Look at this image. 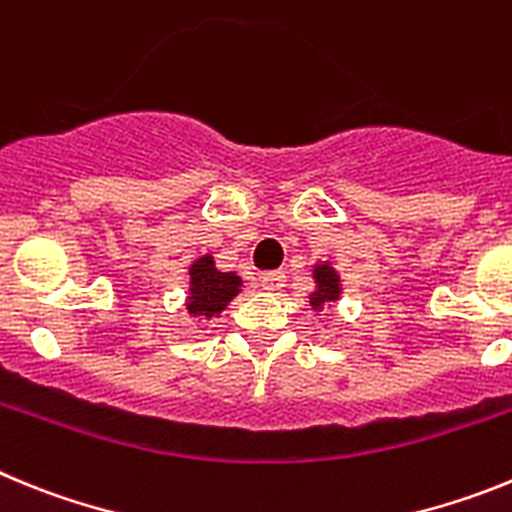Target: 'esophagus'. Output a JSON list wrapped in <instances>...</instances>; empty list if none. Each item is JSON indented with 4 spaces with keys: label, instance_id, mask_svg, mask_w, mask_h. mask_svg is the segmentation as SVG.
<instances>
[{
    "label": "esophagus",
    "instance_id": "obj_1",
    "mask_svg": "<svg viewBox=\"0 0 512 512\" xmlns=\"http://www.w3.org/2000/svg\"><path fill=\"white\" fill-rule=\"evenodd\" d=\"M284 282H287V277H284L282 271H271V274L259 277L261 289H266V292H279L284 287Z\"/></svg>",
    "mask_w": 512,
    "mask_h": 512
}]
</instances>
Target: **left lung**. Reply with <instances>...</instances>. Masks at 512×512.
Wrapping results in <instances>:
<instances>
[{
	"instance_id": "1",
	"label": "left lung",
	"mask_w": 512,
	"mask_h": 512,
	"mask_svg": "<svg viewBox=\"0 0 512 512\" xmlns=\"http://www.w3.org/2000/svg\"><path fill=\"white\" fill-rule=\"evenodd\" d=\"M312 279H315V292L310 295L312 310L320 312L323 307L336 305L343 292L341 274L330 266V261H320V264L312 266Z\"/></svg>"
}]
</instances>
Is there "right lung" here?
<instances>
[{"label":"right lung","mask_w":512,"mask_h":512,"mask_svg":"<svg viewBox=\"0 0 512 512\" xmlns=\"http://www.w3.org/2000/svg\"><path fill=\"white\" fill-rule=\"evenodd\" d=\"M241 287L243 279L235 271H220L212 253H205L189 266L187 312L192 318H217L228 307V302L238 297Z\"/></svg>","instance_id":"right-lung-1"}]
</instances>
